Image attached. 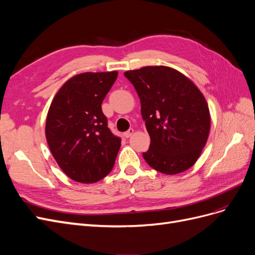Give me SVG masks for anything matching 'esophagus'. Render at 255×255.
I'll return each instance as SVG.
<instances>
[{"instance_id": "1", "label": "esophagus", "mask_w": 255, "mask_h": 255, "mask_svg": "<svg viewBox=\"0 0 255 255\" xmlns=\"http://www.w3.org/2000/svg\"><path fill=\"white\" fill-rule=\"evenodd\" d=\"M133 133H134V129H133V128H129L128 130H127V132H126L125 134H123V136H125L126 138H128V137L132 136Z\"/></svg>"}]
</instances>
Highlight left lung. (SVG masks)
I'll use <instances>...</instances> for the list:
<instances>
[{
  "instance_id": "1",
  "label": "left lung",
  "mask_w": 255,
  "mask_h": 255,
  "mask_svg": "<svg viewBox=\"0 0 255 255\" xmlns=\"http://www.w3.org/2000/svg\"><path fill=\"white\" fill-rule=\"evenodd\" d=\"M140 99L142 119L151 138L142 153L150 167L176 174L194 165L207 141L211 128L203 95L186 76L165 66L127 71Z\"/></svg>"
}]
</instances>
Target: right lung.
<instances>
[{
  "instance_id": "right-lung-1",
  "label": "right lung",
  "mask_w": 255,
  "mask_h": 255,
  "mask_svg": "<svg viewBox=\"0 0 255 255\" xmlns=\"http://www.w3.org/2000/svg\"><path fill=\"white\" fill-rule=\"evenodd\" d=\"M117 76V71L75 75L51 103L45 137L61 170L75 182H98L115 165L121 138L107 127L101 105Z\"/></svg>"
}]
</instances>
